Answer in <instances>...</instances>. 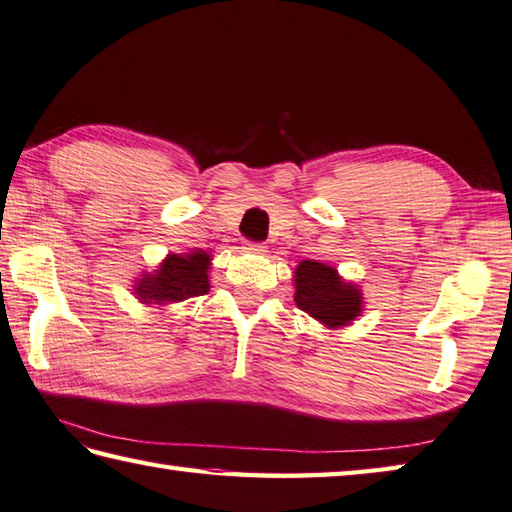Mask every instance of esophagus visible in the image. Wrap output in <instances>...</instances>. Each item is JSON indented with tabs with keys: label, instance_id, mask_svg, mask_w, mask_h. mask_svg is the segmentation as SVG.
<instances>
[{
	"label": "esophagus",
	"instance_id": "1",
	"mask_svg": "<svg viewBox=\"0 0 512 512\" xmlns=\"http://www.w3.org/2000/svg\"><path fill=\"white\" fill-rule=\"evenodd\" d=\"M246 253H255V255H264L266 253V246L264 244H255V242H246L244 244Z\"/></svg>",
	"mask_w": 512,
	"mask_h": 512
}]
</instances>
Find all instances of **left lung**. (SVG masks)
<instances>
[{"label": "left lung", "mask_w": 512, "mask_h": 512, "mask_svg": "<svg viewBox=\"0 0 512 512\" xmlns=\"http://www.w3.org/2000/svg\"><path fill=\"white\" fill-rule=\"evenodd\" d=\"M295 304L319 324L337 330L355 322L364 310L362 288L317 259H302L295 275Z\"/></svg>", "instance_id": "left-lung-1"}]
</instances>
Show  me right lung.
Listing matches in <instances>:
<instances>
[{
	"label": "right lung",
	"instance_id": "right-lung-1",
	"mask_svg": "<svg viewBox=\"0 0 512 512\" xmlns=\"http://www.w3.org/2000/svg\"><path fill=\"white\" fill-rule=\"evenodd\" d=\"M210 259L202 248L188 253H168L153 273H142L133 284L135 297L142 304H177L188 297L206 295L210 290Z\"/></svg>",
	"mask_w": 512,
	"mask_h": 512
}]
</instances>
